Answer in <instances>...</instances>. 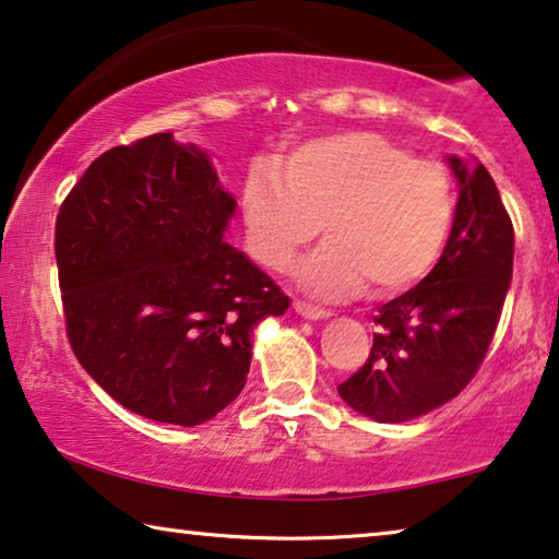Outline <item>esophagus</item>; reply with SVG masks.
Returning <instances> with one entry per match:
<instances>
[{
  "label": "esophagus",
  "instance_id": "34e87169",
  "mask_svg": "<svg viewBox=\"0 0 559 559\" xmlns=\"http://www.w3.org/2000/svg\"><path fill=\"white\" fill-rule=\"evenodd\" d=\"M294 309H296L298 317H301V319H309V321H321V319H329V317H332V311L319 309V306H311V304H304V301H296V304H294Z\"/></svg>",
  "mask_w": 559,
  "mask_h": 559
}]
</instances>
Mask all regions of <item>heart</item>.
Listing matches in <instances>:
<instances>
[{"mask_svg": "<svg viewBox=\"0 0 559 559\" xmlns=\"http://www.w3.org/2000/svg\"><path fill=\"white\" fill-rule=\"evenodd\" d=\"M240 202L250 248L276 271L324 230L326 240L298 265L301 288L321 298L355 296L365 283L392 294L420 281L453 219L445 167L369 131L317 136L278 164L255 162Z\"/></svg>", "mask_w": 559, "mask_h": 559, "instance_id": "b5f03b06", "label": "heart"}]
</instances>
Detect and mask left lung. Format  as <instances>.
I'll list each match as a JSON object with an SVG mask.
<instances>
[{"label": "left lung", "instance_id": "obj_1", "mask_svg": "<svg viewBox=\"0 0 559 559\" xmlns=\"http://www.w3.org/2000/svg\"><path fill=\"white\" fill-rule=\"evenodd\" d=\"M459 179L453 227L436 269L380 306L372 349L342 382L352 411L405 423L445 405L471 382L497 332L514 269V227L478 159L448 156Z\"/></svg>", "mask_w": 559, "mask_h": 559}]
</instances>
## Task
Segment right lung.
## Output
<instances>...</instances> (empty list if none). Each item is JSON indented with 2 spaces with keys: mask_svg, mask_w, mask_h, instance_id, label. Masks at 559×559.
Listing matches in <instances>:
<instances>
[{
  "mask_svg": "<svg viewBox=\"0 0 559 559\" xmlns=\"http://www.w3.org/2000/svg\"><path fill=\"white\" fill-rule=\"evenodd\" d=\"M210 154L154 133L85 169L55 223L68 340L126 411L200 426L246 388L253 332L290 298L225 240Z\"/></svg>",
  "mask_w": 559,
  "mask_h": 559,
  "instance_id": "obj_1",
  "label": "right lung"
}]
</instances>
